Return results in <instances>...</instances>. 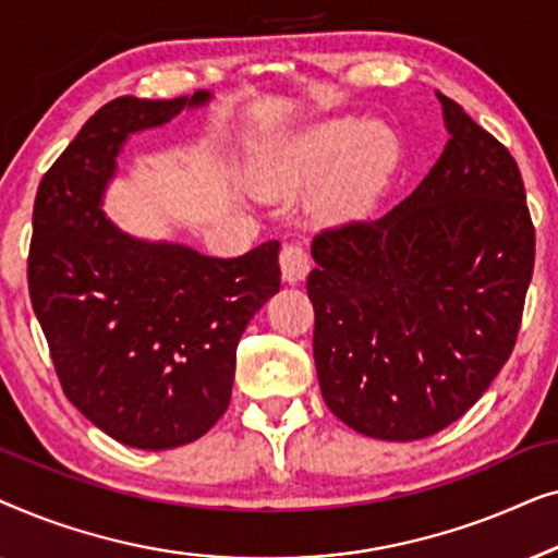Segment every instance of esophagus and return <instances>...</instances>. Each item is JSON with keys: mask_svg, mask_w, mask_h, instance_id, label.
Listing matches in <instances>:
<instances>
[{"mask_svg": "<svg viewBox=\"0 0 558 558\" xmlns=\"http://www.w3.org/2000/svg\"><path fill=\"white\" fill-rule=\"evenodd\" d=\"M279 264H281V277L289 284H296L310 274V254L302 243H284L279 254Z\"/></svg>", "mask_w": 558, "mask_h": 558, "instance_id": "1", "label": "esophagus"}]
</instances>
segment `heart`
I'll return each mask as SVG.
<instances>
[{"label": "heart", "instance_id": "b5f03b06", "mask_svg": "<svg viewBox=\"0 0 558 558\" xmlns=\"http://www.w3.org/2000/svg\"><path fill=\"white\" fill-rule=\"evenodd\" d=\"M393 159V136L376 121L335 119L304 132L284 155L277 172L266 178L271 193L312 185L327 173L317 208L330 218L361 210L384 180Z\"/></svg>", "mask_w": 558, "mask_h": 558}]
</instances>
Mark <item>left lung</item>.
<instances>
[{
  "instance_id": "obj_1",
  "label": "left lung",
  "mask_w": 558,
  "mask_h": 558,
  "mask_svg": "<svg viewBox=\"0 0 558 558\" xmlns=\"http://www.w3.org/2000/svg\"><path fill=\"white\" fill-rule=\"evenodd\" d=\"M437 98L449 142L414 193L312 241L319 391L373 439L432 437L487 391L513 353L533 277L536 231L515 159Z\"/></svg>"
}]
</instances>
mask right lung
I'll use <instances>...</instances> for the list:
<instances>
[{"mask_svg": "<svg viewBox=\"0 0 558 558\" xmlns=\"http://www.w3.org/2000/svg\"><path fill=\"white\" fill-rule=\"evenodd\" d=\"M208 98H113L35 197L27 284L60 386L88 422L136 449L190 445L226 414L241 335L281 284L279 241L203 256L132 239L101 210L129 134Z\"/></svg>", "mask_w": 558, "mask_h": 558, "instance_id": "add662e5", "label": "right lung"}]
</instances>
